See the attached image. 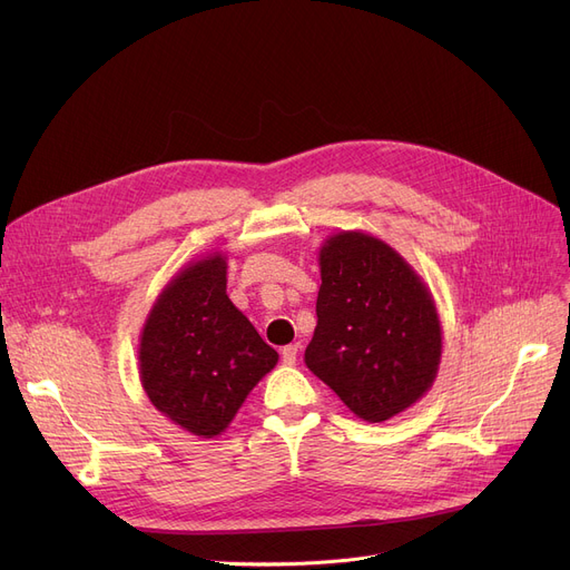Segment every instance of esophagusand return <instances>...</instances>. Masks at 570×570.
<instances>
[{"instance_id":"1","label":"esophagus","mask_w":570,"mask_h":570,"mask_svg":"<svg viewBox=\"0 0 570 570\" xmlns=\"http://www.w3.org/2000/svg\"><path fill=\"white\" fill-rule=\"evenodd\" d=\"M281 355H283V364L294 366V364H296V357H299V343H289V345H285Z\"/></svg>"}]
</instances>
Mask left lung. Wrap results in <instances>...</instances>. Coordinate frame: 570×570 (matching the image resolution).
I'll return each mask as SVG.
<instances>
[{"instance_id":"1","label":"left lung","mask_w":570,"mask_h":570,"mask_svg":"<svg viewBox=\"0 0 570 570\" xmlns=\"http://www.w3.org/2000/svg\"><path fill=\"white\" fill-rule=\"evenodd\" d=\"M317 262L306 366L366 422L411 409L436 381L443 355L431 289L390 243L360 229L332 234Z\"/></svg>"}]
</instances>
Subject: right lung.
Wrapping results in <instances>:
<instances>
[{"instance_id": "obj_1", "label": "right lung", "mask_w": 570, "mask_h": 570, "mask_svg": "<svg viewBox=\"0 0 570 570\" xmlns=\"http://www.w3.org/2000/svg\"><path fill=\"white\" fill-rule=\"evenodd\" d=\"M276 364L278 352L227 296L223 253L183 266L141 330L144 392L161 415L199 439L220 436Z\"/></svg>"}]
</instances>
